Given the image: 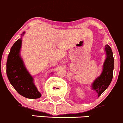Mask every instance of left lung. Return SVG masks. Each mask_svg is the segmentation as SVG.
<instances>
[{"mask_svg": "<svg viewBox=\"0 0 123 123\" xmlns=\"http://www.w3.org/2000/svg\"><path fill=\"white\" fill-rule=\"evenodd\" d=\"M106 59L103 64V69L101 75L92 84V89L96 91L98 97L107 89L113 77L114 59L112 50L108 45L105 46Z\"/></svg>", "mask_w": 123, "mask_h": 123, "instance_id": "1", "label": "left lung"}]
</instances>
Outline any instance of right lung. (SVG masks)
Wrapping results in <instances>:
<instances>
[{
  "instance_id": "obj_1",
  "label": "right lung",
  "mask_w": 123,
  "mask_h": 123,
  "mask_svg": "<svg viewBox=\"0 0 123 123\" xmlns=\"http://www.w3.org/2000/svg\"><path fill=\"white\" fill-rule=\"evenodd\" d=\"M25 34L24 32L21 35ZM22 37L11 49L7 63L6 73L10 83L19 94L30 99H37L41 95L33 82V78L26 70L20 55Z\"/></svg>"
}]
</instances>
